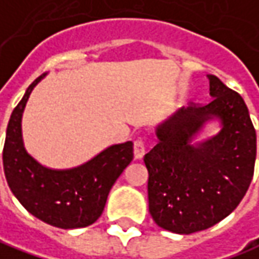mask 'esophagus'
<instances>
[{
    "label": "esophagus",
    "mask_w": 259,
    "mask_h": 259,
    "mask_svg": "<svg viewBox=\"0 0 259 259\" xmlns=\"http://www.w3.org/2000/svg\"><path fill=\"white\" fill-rule=\"evenodd\" d=\"M133 152H135V158L141 159L142 156L145 155V141L142 138H138L135 141V146H133Z\"/></svg>",
    "instance_id": "1"
}]
</instances>
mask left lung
I'll list each match as a JSON object with an SVG mask.
<instances>
[{"instance_id":"1","label":"left lung","mask_w":259,"mask_h":259,"mask_svg":"<svg viewBox=\"0 0 259 259\" xmlns=\"http://www.w3.org/2000/svg\"><path fill=\"white\" fill-rule=\"evenodd\" d=\"M213 100L191 103L158 130V143L143 158L149 172V213L158 226L180 235L204 231L229 216L252 181L256 133L236 91L207 75ZM222 130L208 141L189 143L210 118Z\"/></svg>"}]
</instances>
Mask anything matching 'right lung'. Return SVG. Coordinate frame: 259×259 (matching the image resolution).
Returning <instances> with one entry per match:
<instances>
[{"label":"right lung","instance_id":"obj_1","mask_svg":"<svg viewBox=\"0 0 259 259\" xmlns=\"http://www.w3.org/2000/svg\"><path fill=\"white\" fill-rule=\"evenodd\" d=\"M43 76L33 81L11 113L3 151L6 180L34 218L61 229L85 228L101 216L111 187L133 159V143L113 145L72 169L41 166L24 149L21 116L30 93Z\"/></svg>","mask_w":259,"mask_h":259}]
</instances>
